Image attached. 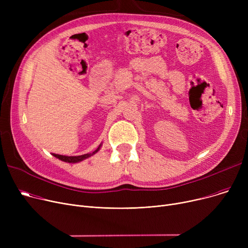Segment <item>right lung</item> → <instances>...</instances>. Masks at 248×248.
Listing matches in <instances>:
<instances>
[{"label":"right lung","instance_id":"obj_1","mask_svg":"<svg viewBox=\"0 0 248 248\" xmlns=\"http://www.w3.org/2000/svg\"><path fill=\"white\" fill-rule=\"evenodd\" d=\"M99 149H100V146L95 151H93V153H87V154L80 155H59V154H52V155H53L54 157H56L57 159L63 161V162H66V163H78V162H81L84 159H87V158L91 157V155H94L95 153H97L99 151Z\"/></svg>","mask_w":248,"mask_h":248}]
</instances>
